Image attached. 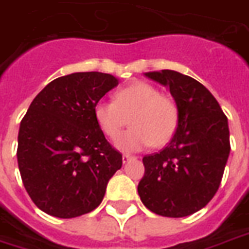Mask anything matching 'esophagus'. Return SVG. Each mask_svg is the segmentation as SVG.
I'll return each instance as SVG.
<instances>
[{"label":"esophagus","mask_w":249,"mask_h":249,"mask_svg":"<svg viewBox=\"0 0 249 249\" xmlns=\"http://www.w3.org/2000/svg\"><path fill=\"white\" fill-rule=\"evenodd\" d=\"M132 159H134V157H132V155H128V154H124V155H123V157H122L123 163L130 162V160H132Z\"/></svg>","instance_id":"obj_1"}]
</instances>
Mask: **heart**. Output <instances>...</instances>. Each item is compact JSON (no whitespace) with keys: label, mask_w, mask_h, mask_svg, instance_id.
Wrapping results in <instances>:
<instances>
[{"label":"heart","mask_w":249,"mask_h":249,"mask_svg":"<svg viewBox=\"0 0 249 249\" xmlns=\"http://www.w3.org/2000/svg\"><path fill=\"white\" fill-rule=\"evenodd\" d=\"M94 117L111 141H117L130 120L133 127L120 136L117 144L124 151H138L151 144L164 146L171 141L179 124V107L171 95L139 81L119 89L114 101L98 102Z\"/></svg>","instance_id":"b5f03b06"}]
</instances>
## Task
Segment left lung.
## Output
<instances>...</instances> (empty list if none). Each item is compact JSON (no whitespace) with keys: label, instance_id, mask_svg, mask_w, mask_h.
<instances>
[{"label":"left lung","instance_id":"1","mask_svg":"<svg viewBox=\"0 0 249 249\" xmlns=\"http://www.w3.org/2000/svg\"><path fill=\"white\" fill-rule=\"evenodd\" d=\"M170 87L179 124L168 146L143 158L138 194L157 215L183 217L208 204L220 186L230 155L228 121L217 101L196 79L174 70L146 72Z\"/></svg>","mask_w":249,"mask_h":249}]
</instances>
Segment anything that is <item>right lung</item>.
Segmentation results:
<instances>
[{
    "label": "right lung",
    "mask_w": 249,
    "mask_h": 249,
    "mask_svg": "<svg viewBox=\"0 0 249 249\" xmlns=\"http://www.w3.org/2000/svg\"><path fill=\"white\" fill-rule=\"evenodd\" d=\"M117 85L110 74L74 72L52 81L29 106L18 132V168L43 212L70 219L101 204L122 154L107 142L94 107Z\"/></svg>",
    "instance_id": "1"
}]
</instances>
